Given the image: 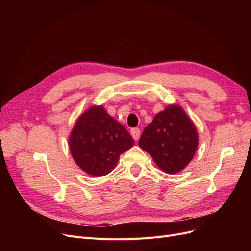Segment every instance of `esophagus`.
<instances>
[{"instance_id": "1", "label": "esophagus", "mask_w": 251, "mask_h": 251, "mask_svg": "<svg viewBox=\"0 0 251 251\" xmlns=\"http://www.w3.org/2000/svg\"><path fill=\"white\" fill-rule=\"evenodd\" d=\"M131 135H132V137L134 138V140H138L139 139V136H140V130H139V128H137V127L132 128V130H131Z\"/></svg>"}]
</instances>
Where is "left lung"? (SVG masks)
Masks as SVG:
<instances>
[{
  "label": "left lung",
  "instance_id": "8db88e82",
  "mask_svg": "<svg viewBox=\"0 0 251 251\" xmlns=\"http://www.w3.org/2000/svg\"><path fill=\"white\" fill-rule=\"evenodd\" d=\"M138 144L163 172L176 174L193 159L198 134L185 112L173 104L158 113L144 128Z\"/></svg>",
  "mask_w": 251,
  "mask_h": 251
}]
</instances>
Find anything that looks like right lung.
I'll use <instances>...</instances> for the list:
<instances>
[{"mask_svg": "<svg viewBox=\"0 0 251 251\" xmlns=\"http://www.w3.org/2000/svg\"><path fill=\"white\" fill-rule=\"evenodd\" d=\"M134 140L102 107H92L77 119L69 139L70 151L79 168L92 176L111 173L119 156Z\"/></svg>", "mask_w": 251, "mask_h": 251, "instance_id": "1", "label": "right lung"}]
</instances>
